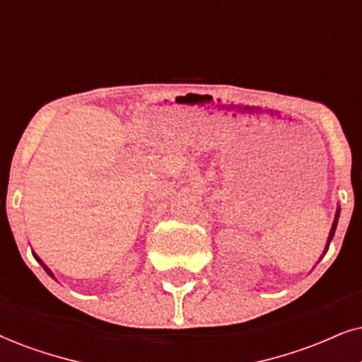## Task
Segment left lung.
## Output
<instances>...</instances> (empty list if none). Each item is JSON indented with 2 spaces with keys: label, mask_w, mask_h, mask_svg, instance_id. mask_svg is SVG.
<instances>
[{
  "label": "left lung",
  "mask_w": 362,
  "mask_h": 362,
  "mask_svg": "<svg viewBox=\"0 0 362 362\" xmlns=\"http://www.w3.org/2000/svg\"><path fill=\"white\" fill-rule=\"evenodd\" d=\"M337 218H339V211H337V215H336V221H334V225H332L331 235H329V240H327V247H329V243H331V240H332V236H334V231H336V225H337Z\"/></svg>",
  "instance_id": "obj_1"
}]
</instances>
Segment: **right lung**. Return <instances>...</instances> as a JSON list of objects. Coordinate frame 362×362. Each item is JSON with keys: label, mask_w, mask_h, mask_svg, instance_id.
Wrapping results in <instances>:
<instances>
[{"label": "right lung", "mask_w": 362, "mask_h": 362, "mask_svg": "<svg viewBox=\"0 0 362 362\" xmlns=\"http://www.w3.org/2000/svg\"><path fill=\"white\" fill-rule=\"evenodd\" d=\"M37 260H38L40 263H42V260H40V258H37ZM42 265H43V263H42ZM43 269H45V272H47V274H48V275H52V272H50V270H48V269H47V267H45V265H43ZM52 276H53V275H52Z\"/></svg>", "instance_id": "right-lung-1"}]
</instances>
